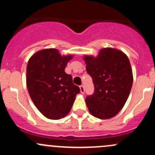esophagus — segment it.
I'll return each mask as SVG.
<instances>
[{"label": "esophagus", "instance_id": "1", "mask_svg": "<svg viewBox=\"0 0 155 155\" xmlns=\"http://www.w3.org/2000/svg\"><path fill=\"white\" fill-rule=\"evenodd\" d=\"M79 88H80L81 93H82V94L85 93V87H84L83 85H80V87H79Z\"/></svg>", "mask_w": 155, "mask_h": 155}]
</instances>
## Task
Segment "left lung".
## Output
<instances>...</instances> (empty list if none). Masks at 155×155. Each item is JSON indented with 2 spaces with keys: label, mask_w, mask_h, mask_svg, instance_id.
Returning <instances> with one entry per match:
<instances>
[{
  "label": "left lung",
  "mask_w": 155,
  "mask_h": 155,
  "mask_svg": "<svg viewBox=\"0 0 155 155\" xmlns=\"http://www.w3.org/2000/svg\"><path fill=\"white\" fill-rule=\"evenodd\" d=\"M94 92L85 99L93 116L108 119L121 111L129 97L133 73L127 56L120 50L102 48L97 57L84 56Z\"/></svg>",
  "instance_id": "left-lung-1"
}]
</instances>
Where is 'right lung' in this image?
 Listing matches in <instances>:
<instances>
[{"instance_id": "add662e5", "label": "right lung", "mask_w": 155, "mask_h": 155, "mask_svg": "<svg viewBox=\"0 0 155 155\" xmlns=\"http://www.w3.org/2000/svg\"><path fill=\"white\" fill-rule=\"evenodd\" d=\"M73 55L61 56L56 48H46L33 54L27 65L26 82L31 100L47 118L61 119L70 112L80 92L71 75L64 71Z\"/></svg>"}]
</instances>
